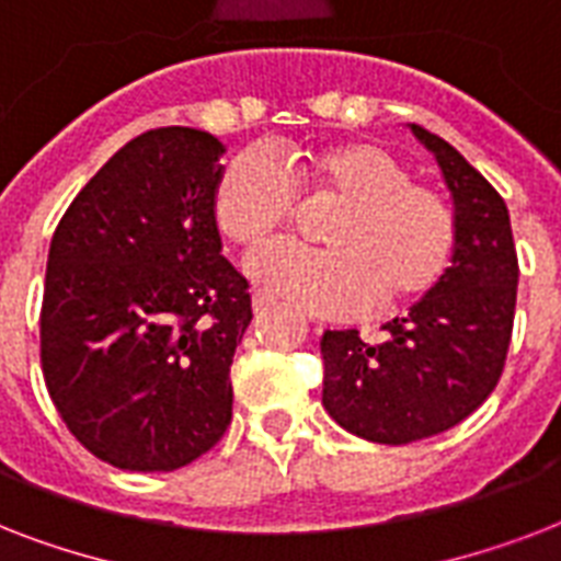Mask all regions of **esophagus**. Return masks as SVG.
Here are the masks:
<instances>
[{"label":"esophagus","mask_w":561,"mask_h":561,"mask_svg":"<svg viewBox=\"0 0 561 561\" xmlns=\"http://www.w3.org/2000/svg\"><path fill=\"white\" fill-rule=\"evenodd\" d=\"M271 306H273V299L267 297V294H262V290H255V294H253V311H255V314H262V311H267Z\"/></svg>","instance_id":"esophagus-1"}]
</instances>
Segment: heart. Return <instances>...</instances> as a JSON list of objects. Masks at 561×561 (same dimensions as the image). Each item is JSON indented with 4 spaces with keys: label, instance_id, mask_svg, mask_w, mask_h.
Here are the masks:
<instances>
[{
    "label": "heart",
    "instance_id": "b5f03b06",
    "mask_svg": "<svg viewBox=\"0 0 561 561\" xmlns=\"http://www.w3.org/2000/svg\"><path fill=\"white\" fill-rule=\"evenodd\" d=\"M299 192L341 201L323 229L325 247H264L250 273L294 306L325 317L396 311L445 279L457 250V215L445 194L416 183L375 142L320 145L299 160L244 148L215 186V220L227 241L262 247L288 227Z\"/></svg>",
    "mask_w": 561,
    "mask_h": 561
}]
</instances>
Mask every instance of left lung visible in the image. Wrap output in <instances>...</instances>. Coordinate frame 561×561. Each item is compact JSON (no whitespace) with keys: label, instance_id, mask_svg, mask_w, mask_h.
Listing matches in <instances>:
<instances>
[{"label":"left lung","instance_id":"8db88e82","mask_svg":"<svg viewBox=\"0 0 561 561\" xmlns=\"http://www.w3.org/2000/svg\"><path fill=\"white\" fill-rule=\"evenodd\" d=\"M454 197L457 250L445 279L378 343L325 332L323 408L369 443L408 445L460 425L501 381L513 337L518 255L504 197L457 148L410 125Z\"/></svg>","mask_w":561,"mask_h":561}]
</instances>
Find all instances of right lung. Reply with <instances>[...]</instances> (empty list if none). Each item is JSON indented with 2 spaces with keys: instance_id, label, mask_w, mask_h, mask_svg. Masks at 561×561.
I'll list each match as a JSON object with an SVG mask.
<instances>
[{
  "instance_id": "1",
  "label": "right lung",
  "mask_w": 561,
  "mask_h": 561,
  "mask_svg": "<svg viewBox=\"0 0 561 561\" xmlns=\"http://www.w3.org/2000/svg\"><path fill=\"white\" fill-rule=\"evenodd\" d=\"M220 153L194 127L136 136L51 236L43 378L75 439L116 469H183L232 419L229 367L253 308L220 255Z\"/></svg>"
}]
</instances>
